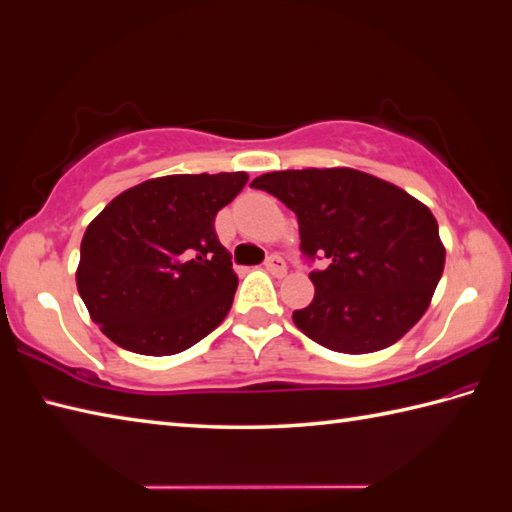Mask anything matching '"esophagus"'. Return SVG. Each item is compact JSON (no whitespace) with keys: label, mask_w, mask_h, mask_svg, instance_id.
I'll return each instance as SVG.
<instances>
[{"label":"esophagus","mask_w":512,"mask_h":512,"mask_svg":"<svg viewBox=\"0 0 512 512\" xmlns=\"http://www.w3.org/2000/svg\"><path fill=\"white\" fill-rule=\"evenodd\" d=\"M265 267H267V271H271V274H274V276H285V274H287L285 258L278 256V254H271V256L265 260Z\"/></svg>","instance_id":"34e87169"}]
</instances>
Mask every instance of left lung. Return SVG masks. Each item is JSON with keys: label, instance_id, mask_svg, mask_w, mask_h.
Masks as SVG:
<instances>
[{"label": "left lung", "instance_id": "1", "mask_svg": "<svg viewBox=\"0 0 512 512\" xmlns=\"http://www.w3.org/2000/svg\"><path fill=\"white\" fill-rule=\"evenodd\" d=\"M252 188L298 217L315 298L293 322L320 346L363 355L388 348L427 311L445 269V247L427 206L399 186L352 168L260 175Z\"/></svg>", "mask_w": 512, "mask_h": 512}]
</instances>
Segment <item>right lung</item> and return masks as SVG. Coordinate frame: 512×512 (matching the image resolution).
<instances>
[{
	"label": "right lung",
	"instance_id": "obj_1",
	"mask_svg": "<svg viewBox=\"0 0 512 512\" xmlns=\"http://www.w3.org/2000/svg\"><path fill=\"white\" fill-rule=\"evenodd\" d=\"M245 184V173L157 177L89 223L76 285L113 344L175 355L225 320L238 278L214 219Z\"/></svg>",
	"mask_w": 512,
	"mask_h": 512
}]
</instances>
